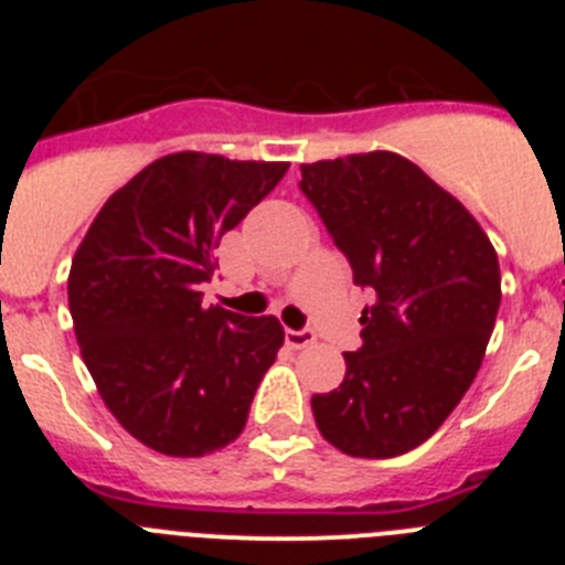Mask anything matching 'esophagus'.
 <instances>
[{
    "instance_id": "34e87169",
    "label": "esophagus",
    "mask_w": 565,
    "mask_h": 565,
    "mask_svg": "<svg viewBox=\"0 0 565 565\" xmlns=\"http://www.w3.org/2000/svg\"><path fill=\"white\" fill-rule=\"evenodd\" d=\"M313 331H286V344L294 348V351H302L308 344H313Z\"/></svg>"
}]
</instances>
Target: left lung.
<instances>
[{"mask_svg":"<svg viewBox=\"0 0 565 565\" xmlns=\"http://www.w3.org/2000/svg\"><path fill=\"white\" fill-rule=\"evenodd\" d=\"M299 172L353 282L373 291L362 348L344 353L337 391L311 398L313 418L344 456H402L441 427L481 367L501 306L498 254L461 201L402 154Z\"/></svg>","mask_w":565,"mask_h":565,"instance_id":"left-lung-1","label":"left lung"}]
</instances>
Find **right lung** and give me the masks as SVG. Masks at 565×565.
I'll return each mask as SVG.
<instances>
[{"mask_svg": "<svg viewBox=\"0 0 565 565\" xmlns=\"http://www.w3.org/2000/svg\"><path fill=\"white\" fill-rule=\"evenodd\" d=\"M288 172L286 161L163 154L89 223L67 277L82 359L132 438L201 458L243 433L286 331L274 317L203 308L214 248Z\"/></svg>", "mask_w": 565, "mask_h": 565, "instance_id": "1", "label": "right lung"}]
</instances>
